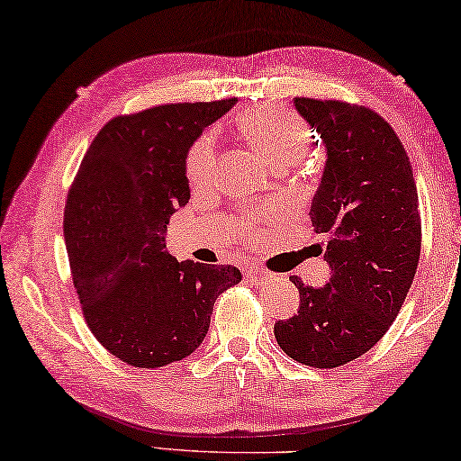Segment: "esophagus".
<instances>
[{
	"instance_id": "34e87169",
	"label": "esophagus",
	"mask_w": 461,
	"mask_h": 461,
	"mask_svg": "<svg viewBox=\"0 0 461 461\" xmlns=\"http://www.w3.org/2000/svg\"><path fill=\"white\" fill-rule=\"evenodd\" d=\"M245 277H247V282L263 284V282L271 280V274H269V271L263 269V267H247V271H245Z\"/></svg>"
}]
</instances>
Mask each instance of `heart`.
Masks as SVG:
<instances>
[{"instance_id":"obj_1","label":"heart","mask_w":461,"mask_h":461,"mask_svg":"<svg viewBox=\"0 0 461 461\" xmlns=\"http://www.w3.org/2000/svg\"><path fill=\"white\" fill-rule=\"evenodd\" d=\"M237 128L253 147L259 159L271 169H284L296 163L312 142V132L292 112L263 104L237 118ZM216 167V140L210 134L194 142L185 157V177L194 190H202L212 181ZM255 230V221L247 224Z\"/></svg>"}]
</instances>
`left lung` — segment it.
<instances>
[{
	"label": "left lung",
	"mask_w": 461,
	"mask_h": 461,
	"mask_svg": "<svg viewBox=\"0 0 461 461\" xmlns=\"http://www.w3.org/2000/svg\"><path fill=\"white\" fill-rule=\"evenodd\" d=\"M294 104L327 147L311 221L329 239L330 280L312 288L292 276L298 314L277 321L274 335L298 364L329 369L372 349L401 312L420 258L419 194L409 155L378 112L314 97Z\"/></svg>",
	"instance_id": "left-lung-1"
}]
</instances>
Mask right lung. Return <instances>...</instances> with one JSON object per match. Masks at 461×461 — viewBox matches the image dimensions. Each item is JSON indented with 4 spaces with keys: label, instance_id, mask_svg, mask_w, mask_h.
Segmentation results:
<instances>
[{
    "label": "right lung",
    "instance_id": "1",
    "mask_svg": "<svg viewBox=\"0 0 461 461\" xmlns=\"http://www.w3.org/2000/svg\"><path fill=\"white\" fill-rule=\"evenodd\" d=\"M235 104H163L112 118L67 194L65 245L83 319L128 366L163 367L190 356L216 298L240 282L232 266L171 258L163 237L190 200L187 150Z\"/></svg>",
    "mask_w": 461,
    "mask_h": 461
}]
</instances>
